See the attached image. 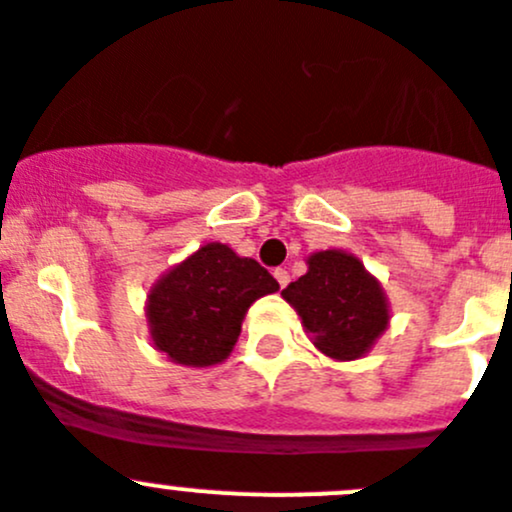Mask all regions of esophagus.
I'll list each match as a JSON object with an SVG mask.
<instances>
[{"label":"esophagus","instance_id":"obj_1","mask_svg":"<svg viewBox=\"0 0 512 512\" xmlns=\"http://www.w3.org/2000/svg\"><path fill=\"white\" fill-rule=\"evenodd\" d=\"M275 280H278V285H280V288H285V285L290 283V275H288V270H283V267H278V270H275Z\"/></svg>","mask_w":512,"mask_h":512}]
</instances>
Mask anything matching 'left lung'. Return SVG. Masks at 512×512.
<instances>
[{"instance_id":"left-lung-1","label":"left lung","mask_w":512,"mask_h":512,"mask_svg":"<svg viewBox=\"0 0 512 512\" xmlns=\"http://www.w3.org/2000/svg\"><path fill=\"white\" fill-rule=\"evenodd\" d=\"M283 298L298 310L315 346L338 361L364 356L389 323L381 285L341 250L310 255L308 272L283 290Z\"/></svg>"}]
</instances>
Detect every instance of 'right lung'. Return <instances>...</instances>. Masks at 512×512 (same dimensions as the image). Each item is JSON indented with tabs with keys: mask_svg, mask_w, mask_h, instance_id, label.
Returning a JSON list of instances; mask_svg holds the SVG:
<instances>
[{
	"mask_svg": "<svg viewBox=\"0 0 512 512\" xmlns=\"http://www.w3.org/2000/svg\"><path fill=\"white\" fill-rule=\"evenodd\" d=\"M278 288L260 262L209 242L166 272L148 295L154 346L176 364H219L237 343L247 308Z\"/></svg>",
	"mask_w": 512,
	"mask_h": 512,
	"instance_id": "add662e5",
	"label": "right lung"
}]
</instances>
